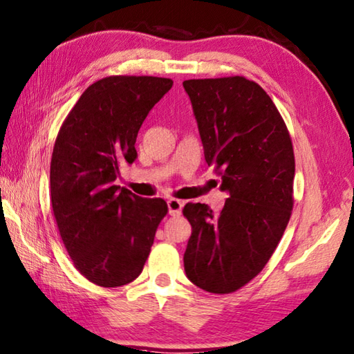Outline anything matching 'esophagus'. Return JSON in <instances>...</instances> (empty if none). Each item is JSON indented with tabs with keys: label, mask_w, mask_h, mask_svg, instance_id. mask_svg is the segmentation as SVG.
<instances>
[{
	"label": "esophagus",
	"mask_w": 354,
	"mask_h": 354,
	"mask_svg": "<svg viewBox=\"0 0 354 354\" xmlns=\"http://www.w3.org/2000/svg\"><path fill=\"white\" fill-rule=\"evenodd\" d=\"M167 205H169V214L171 216H178V215H181V210H183L184 203L179 201V199L170 198L169 201H167Z\"/></svg>",
	"instance_id": "esophagus-1"
}]
</instances>
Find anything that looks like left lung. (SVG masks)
<instances>
[{
  "label": "left lung",
  "mask_w": 354,
  "mask_h": 354,
  "mask_svg": "<svg viewBox=\"0 0 354 354\" xmlns=\"http://www.w3.org/2000/svg\"><path fill=\"white\" fill-rule=\"evenodd\" d=\"M194 106L205 162L229 198L220 212L187 203L192 224L184 269L198 288L229 294L261 272L283 236L294 196V149L281 114L243 75L183 82Z\"/></svg>",
  "instance_id": "8db88e82"
}]
</instances>
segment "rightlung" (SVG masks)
<instances>
[{
	"label": "right lung",
	"mask_w": 354,
	"mask_h": 354,
	"mask_svg": "<svg viewBox=\"0 0 354 354\" xmlns=\"http://www.w3.org/2000/svg\"><path fill=\"white\" fill-rule=\"evenodd\" d=\"M171 85L164 77H104L85 89L57 134L50 204L71 260L94 285L138 279L169 212L162 198H140L114 181L120 164L136 159L139 128Z\"/></svg>",
	"instance_id": "add662e5"
}]
</instances>
